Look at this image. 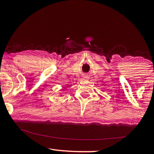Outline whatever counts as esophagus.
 Masks as SVG:
<instances>
[{
  "mask_svg": "<svg viewBox=\"0 0 154 154\" xmlns=\"http://www.w3.org/2000/svg\"><path fill=\"white\" fill-rule=\"evenodd\" d=\"M83 80H86V78H85H85H84V79H83Z\"/></svg>",
  "mask_w": 154,
  "mask_h": 154,
  "instance_id": "esophagus-1",
  "label": "esophagus"
}]
</instances>
